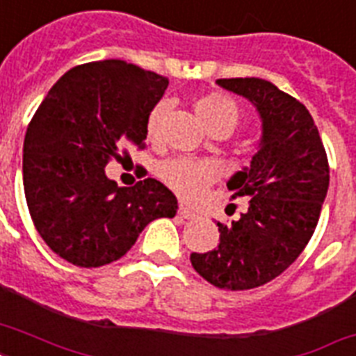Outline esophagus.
I'll return each instance as SVG.
<instances>
[{
	"label": "esophagus",
	"mask_w": 356,
	"mask_h": 356,
	"mask_svg": "<svg viewBox=\"0 0 356 356\" xmlns=\"http://www.w3.org/2000/svg\"><path fill=\"white\" fill-rule=\"evenodd\" d=\"M179 216L184 218V220H195V214L192 211H188L186 207H179Z\"/></svg>",
	"instance_id": "1"
}]
</instances>
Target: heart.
<instances>
[{"label":"heart","mask_w":356,"mask_h":356,"mask_svg":"<svg viewBox=\"0 0 356 356\" xmlns=\"http://www.w3.org/2000/svg\"><path fill=\"white\" fill-rule=\"evenodd\" d=\"M166 113L168 103L162 102L153 107L147 116V123H145L149 138H156L161 134ZM195 116L209 133L220 127L229 129V133H231L240 122V108L231 97L223 96V94H209L195 103ZM161 177L181 197L195 200L216 179V168L212 166L211 162L172 159L161 166Z\"/></svg>","instance_id":"b5f03b06"}]
</instances>
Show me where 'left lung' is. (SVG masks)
Here are the masks:
<instances>
[{"instance_id":"left-lung-1","label":"left lung","mask_w":356,"mask_h":356,"mask_svg":"<svg viewBox=\"0 0 356 356\" xmlns=\"http://www.w3.org/2000/svg\"><path fill=\"white\" fill-rule=\"evenodd\" d=\"M216 83L257 107L262 138L251 166L227 183L233 200L249 197L248 211L218 222L216 249L192 253L190 262L214 286L251 290L281 275L312 238L329 188V162L314 120L296 97L257 77Z\"/></svg>"}]
</instances>
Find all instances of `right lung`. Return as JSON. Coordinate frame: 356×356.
I'll use <instances>...</instances> for the list:
<instances>
[{"instance_id": "1", "label": "right lung", "mask_w": 356, "mask_h": 356, "mask_svg": "<svg viewBox=\"0 0 356 356\" xmlns=\"http://www.w3.org/2000/svg\"><path fill=\"white\" fill-rule=\"evenodd\" d=\"M166 88V77L111 58L66 72L40 103L24 140V190L36 231L60 259L111 264L147 223L175 216L177 197L161 181L125 188L105 175L122 147H144Z\"/></svg>"}]
</instances>
